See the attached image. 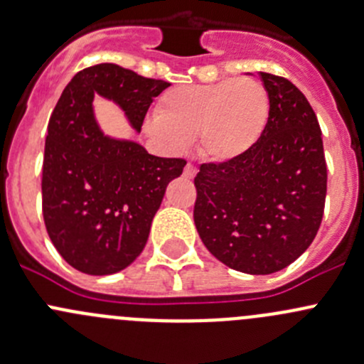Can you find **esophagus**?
<instances>
[{
	"mask_svg": "<svg viewBox=\"0 0 364 364\" xmlns=\"http://www.w3.org/2000/svg\"><path fill=\"white\" fill-rule=\"evenodd\" d=\"M196 174H197V168L193 167L192 164H186L185 171H183V176H185L186 179H193V178H196Z\"/></svg>",
	"mask_w": 364,
	"mask_h": 364,
	"instance_id": "obj_1",
	"label": "esophagus"
}]
</instances>
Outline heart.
I'll list each match as a JSON object with an SVG mask.
<instances>
[{"label": "heart", "instance_id": "obj_1", "mask_svg": "<svg viewBox=\"0 0 364 364\" xmlns=\"http://www.w3.org/2000/svg\"><path fill=\"white\" fill-rule=\"evenodd\" d=\"M267 117V91L252 77L179 84L161 95L146 132L171 151H181L196 137L204 159L230 161L259 144Z\"/></svg>", "mask_w": 364, "mask_h": 364}]
</instances>
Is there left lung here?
<instances>
[{
  "mask_svg": "<svg viewBox=\"0 0 364 364\" xmlns=\"http://www.w3.org/2000/svg\"><path fill=\"white\" fill-rule=\"evenodd\" d=\"M269 117L259 144L241 159L203 164L196 176L197 232L232 269H284L317 236L328 168L322 132L306 97L285 77L260 72Z\"/></svg>",
  "mask_w": 364,
  "mask_h": 364,
  "instance_id": "left-lung-1",
  "label": "left lung"
}]
</instances>
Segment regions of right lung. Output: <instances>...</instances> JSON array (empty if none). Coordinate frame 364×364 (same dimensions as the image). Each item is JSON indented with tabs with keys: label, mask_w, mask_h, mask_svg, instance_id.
Segmentation results:
<instances>
[{
	"label": "right lung",
	"mask_w": 364,
	"mask_h": 364,
	"mask_svg": "<svg viewBox=\"0 0 364 364\" xmlns=\"http://www.w3.org/2000/svg\"><path fill=\"white\" fill-rule=\"evenodd\" d=\"M168 86L100 63L75 73L54 107L43 153V222L60 255L80 273H117L141 255L165 188L186 165L104 135L95 95L112 100L141 132L153 98Z\"/></svg>",
	"instance_id": "obj_1"
}]
</instances>
